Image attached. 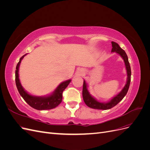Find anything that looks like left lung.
<instances>
[{"label": "left lung", "mask_w": 150, "mask_h": 150, "mask_svg": "<svg viewBox=\"0 0 150 150\" xmlns=\"http://www.w3.org/2000/svg\"><path fill=\"white\" fill-rule=\"evenodd\" d=\"M112 44V52H116L122 58L125 64L126 67V69L127 72V81L125 86L124 88L122 89L121 92L117 94L116 96L113 97L110 101L106 103H101L98 101H97L96 99L94 97H93L90 94L89 91L88 89V84L86 83V81L84 80L83 83V100L85 103V104L88 107L96 109V110H106L111 109L115 106L116 104H118L123 98L126 96V94L128 92L130 81H131V67L128 61V56H127L126 53L124 51L123 49H121L120 46L115 42H111Z\"/></svg>", "instance_id": "left-lung-1"}]
</instances>
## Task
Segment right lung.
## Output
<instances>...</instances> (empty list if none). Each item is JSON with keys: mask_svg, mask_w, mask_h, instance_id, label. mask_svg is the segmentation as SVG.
Wrapping results in <instances>:
<instances>
[{"mask_svg": "<svg viewBox=\"0 0 150 150\" xmlns=\"http://www.w3.org/2000/svg\"><path fill=\"white\" fill-rule=\"evenodd\" d=\"M24 55L21 57L19 62L17 63L16 70V84L21 96L24 99V101L28 103L29 106L38 110H47L55 108L59 104L62 99V93L71 80L69 79L64 81L59 85L57 88L49 95L45 96H36L30 95L22 87L20 82L19 76V69L21 61L24 57Z\"/></svg>", "mask_w": 150, "mask_h": 150, "instance_id": "right-lung-1", "label": "right lung"}]
</instances>
